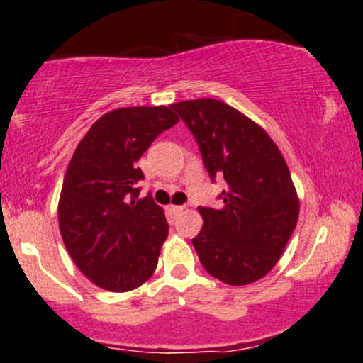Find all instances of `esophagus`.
<instances>
[{
  "instance_id": "34e87169",
  "label": "esophagus",
  "mask_w": 363,
  "mask_h": 363,
  "mask_svg": "<svg viewBox=\"0 0 363 363\" xmlns=\"http://www.w3.org/2000/svg\"><path fill=\"white\" fill-rule=\"evenodd\" d=\"M184 210V206H181V205H170L169 206V211L172 215H177V213H181V211Z\"/></svg>"
}]
</instances>
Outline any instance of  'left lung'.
Returning <instances> with one entry per match:
<instances>
[{"label":"left lung","mask_w":363,"mask_h":363,"mask_svg":"<svg viewBox=\"0 0 363 363\" xmlns=\"http://www.w3.org/2000/svg\"><path fill=\"white\" fill-rule=\"evenodd\" d=\"M170 107L194 135L211 181L227 182L220 210L199 206V261L227 285L257 281L274 268L298 220L289 165L268 133L228 104L196 99Z\"/></svg>","instance_id":"1"}]
</instances>
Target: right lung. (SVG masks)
I'll return each instance as SVG.
<instances>
[{"instance_id":"obj_1","label":"right lung","mask_w":363,"mask_h":363,"mask_svg":"<svg viewBox=\"0 0 363 363\" xmlns=\"http://www.w3.org/2000/svg\"><path fill=\"white\" fill-rule=\"evenodd\" d=\"M179 118L167 106L104 114L83 136L57 205L66 251L91 283L109 291L138 289L157 268L169 223L152 196L138 198L136 162Z\"/></svg>"}]
</instances>
